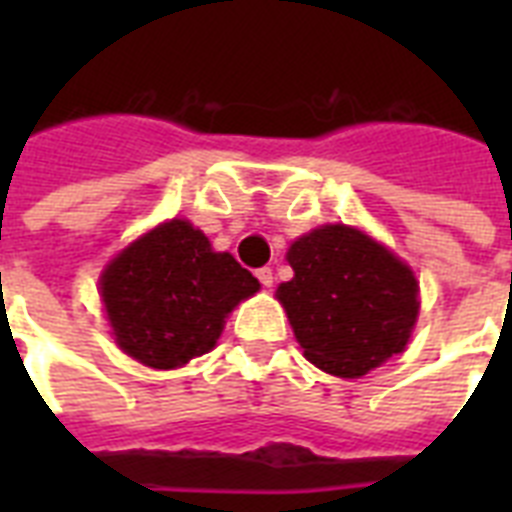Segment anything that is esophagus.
Instances as JSON below:
<instances>
[{
  "label": "esophagus",
  "instance_id": "obj_1",
  "mask_svg": "<svg viewBox=\"0 0 512 512\" xmlns=\"http://www.w3.org/2000/svg\"><path fill=\"white\" fill-rule=\"evenodd\" d=\"M257 279H260V284H263L265 289L273 287V271H271V268H260V271H257Z\"/></svg>",
  "mask_w": 512,
  "mask_h": 512
}]
</instances>
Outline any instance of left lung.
<instances>
[{"label":"left lung","mask_w":512,"mask_h":512,"mask_svg":"<svg viewBox=\"0 0 512 512\" xmlns=\"http://www.w3.org/2000/svg\"><path fill=\"white\" fill-rule=\"evenodd\" d=\"M287 260L295 276L276 297L311 364L353 380L406 348L420 284L388 247L350 225H321Z\"/></svg>","instance_id":"8db88e82"}]
</instances>
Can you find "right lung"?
<instances>
[{
  "mask_svg": "<svg viewBox=\"0 0 512 512\" xmlns=\"http://www.w3.org/2000/svg\"><path fill=\"white\" fill-rule=\"evenodd\" d=\"M260 289L233 255L188 220H170L106 265L100 297L116 345L151 369H175L215 348L225 316Z\"/></svg>",
  "mask_w": 512,
  "mask_h": 512,
  "instance_id": "1",
  "label": "right lung"
}]
</instances>
